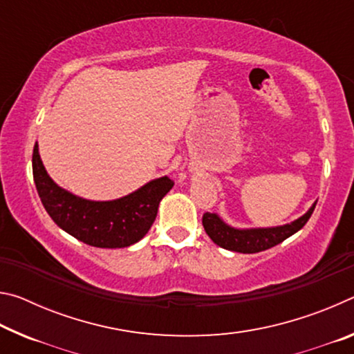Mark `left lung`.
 <instances>
[{
	"instance_id": "1",
	"label": "left lung",
	"mask_w": 354,
	"mask_h": 354,
	"mask_svg": "<svg viewBox=\"0 0 354 354\" xmlns=\"http://www.w3.org/2000/svg\"><path fill=\"white\" fill-rule=\"evenodd\" d=\"M317 203L309 207V211L301 215V217L290 221V223L272 226V227H239L230 226L220 218L218 214L206 212L203 215V226H205L206 234L212 239L214 243L218 247L237 251V253H259V251L268 250L274 245L286 241L298 232L301 227L306 225V221L310 218Z\"/></svg>"
}]
</instances>
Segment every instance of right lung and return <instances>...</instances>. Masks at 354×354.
Here are the masks:
<instances>
[{"mask_svg":"<svg viewBox=\"0 0 354 354\" xmlns=\"http://www.w3.org/2000/svg\"><path fill=\"white\" fill-rule=\"evenodd\" d=\"M32 175L41 205L53 221L77 241L98 248H124L145 237L158 215L160 200L173 187L171 179L162 176L117 200L81 198L50 178L37 143L32 153Z\"/></svg>","mask_w":354,"mask_h":354,"instance_id":"1","label":"right lung"}]
</instances>
